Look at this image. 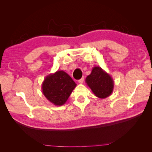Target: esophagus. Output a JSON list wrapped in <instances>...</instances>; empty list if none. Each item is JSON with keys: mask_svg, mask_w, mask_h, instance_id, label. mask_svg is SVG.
<instances>
[{"mask_svg": "<svg viewBox=\"0 0 152 152\" xmlns=\"http://www.w3.org/2000/svg\"><path fill=\"white\" fill-rule=\"evenodd\" d=\"M83 81H84V79H83V78H82L81 79L78 80V82L82 84V83H83Z\"/></svg>", "mask_w": 152, "mask_h": 152, "instance_id": "obj_1", "label": "esophagus"}]
</instances>
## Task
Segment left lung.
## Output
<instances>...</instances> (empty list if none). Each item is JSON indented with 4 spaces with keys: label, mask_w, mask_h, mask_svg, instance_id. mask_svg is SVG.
<instances>
[{
    "label": "left lung",
    "mask_w": 152,
    "mask_h": 152,
    "mask_svg": "<svg viewBox=\"0 0 152 152\" xmlns=\"http://www.w3.org/2000/svg\"><path fill=\"white\" fill-rule=\"evenodd\" d=\"M86 83L96 97L100 99L108 97L114 90V80L100 66L93 68L91 74L86 78Z\"/></svg>",
    "instance_id": "obj_1"
}]
</instances>
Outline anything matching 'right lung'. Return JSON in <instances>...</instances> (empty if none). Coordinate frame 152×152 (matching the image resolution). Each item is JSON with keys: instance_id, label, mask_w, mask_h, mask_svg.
Returning a JSON list of instances; mask_svg holds the SVG:
<instances>
[{"instance_id": "obj_1", "label": "right lung", "mask_w": 152, "mask_h": 152, "mask_svg": "<svg viewBox=\"0 0 152 152\" xmlns=\"http://www.w3.org/2000/svg\"><path fill=\"white\" fill-rule=\"evenodd\" d=\"M76 83L63 70L45 77L42 84V91L46 98L56 106H62L69 99Z\"/></svg>"}]
</instances>
